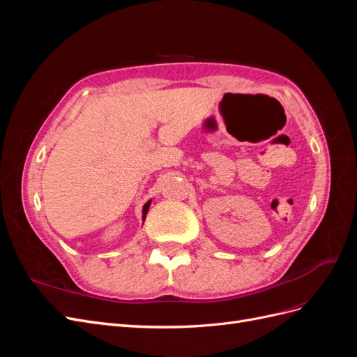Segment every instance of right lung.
Wrapping results in <instances>:
<instances>
[{"label": "right lung", "mask_w": 357, "mask_h": 357, "mask_svg": "<svg viewBox=\"0 0 357 357\" xmlns=\"http://www.w3.org/2000/svg\"><path fill=\"white\" fill-rule=\"evenodd\" d=\"M149 207H150V201H149L147 204H144V207H143V220L146 219V214H147V211H149Z\"/></svg>", "instance_id": "1"}]
</instances>
